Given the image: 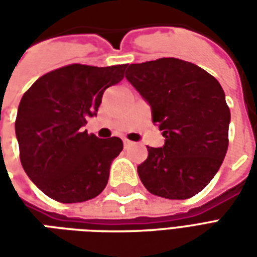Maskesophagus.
<instances>
[{
    "label": "esophagus",
    "instance_id": "esophagus-1",
    "mask_svg": "<svg viewBox=\"0 0 257 257\" xmlns=\"http://www.w3.org/2000/svg\"><path fill=\"white\" fill-rule=\"evenodd\" d=\"M123 145H125V147H128V146L132 145V142H131V140H128V139H123Z\"/></svg>",
    "mask_w": 257,
    "mask_h": 257
}]
</instances>
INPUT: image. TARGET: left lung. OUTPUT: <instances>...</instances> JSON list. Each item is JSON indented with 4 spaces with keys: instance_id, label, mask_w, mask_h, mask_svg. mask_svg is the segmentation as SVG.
<instances>
[{
    "instance_id": "1",
    "label": "left lung",
    "mask_w": 257,
    "mask_h": 257,
    "mask_svg": "<svg viewBox=\"0 0 257 257\" xmlns=\"http://www.w3.org/2000/svg\"><path fill=\"white\" fill-rule=\"evenodd\" d=\"M125 77L151 107L165 145L147 147L138 173L151 194L187 199L213 179L228 147L230 108L219 81L175 58L131 64Z\"/></svg>"
}]
</instances>
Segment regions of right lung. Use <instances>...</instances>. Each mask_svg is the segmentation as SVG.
Returning a JSON list of instances; mask_svg holds the SVG:
<instances>
[{
  "label": "right lung",
  "instance_id": "1",
  "mask_svg": "<svg viewBox=\"0 0 257 257\" xmlns=\"http://www.w3.org/2000/svg\"><path fill=\"white\" fill-rule=\"evenodd\" d=\"M128 64H70L42 75L26 92L15 122L22 167L42 193L64 204L97 197L108 182L119 138L99 139L84 131L108 86Z\"/></svg>",
  "mask_w": 257,
  "mask_h": 257
}]
</instances>
